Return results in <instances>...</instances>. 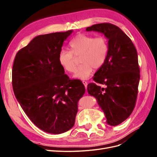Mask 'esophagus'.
Segmentation results:
<instances>
[{"instance_id": "34e87169", "label": "esophagus", "mask_w": 157, "mask_h": 157, "mask_svg": "<svg viewBox=\"0 0 157 157\" xmlns=\"http://www.w3.org/2000/svg\"><path fill=\"white\" fill-rule=\"evenodd\" d=\"M82 83H83V84L84 85V87H85V88L86 89V88H87V85H88V82H86V81H82Z\"/></svg>"}]
</instances>
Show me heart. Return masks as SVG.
Masks as SVG:
<instances>
[{"instance_id":"b5f03b06","label":"heart","mask_w":157,"mask_h":157,"mask_svg":"<svg viewBox=\"0 0 157 157\" xmlns=\"http://www.w3.org/2000/svg\"><path fill=\"white\" fill-rule=\"evenodd\" d=\"M71 51L61 50L58 54L59 64L68 72L75 69V56H80L82 64L75 70L73 77L86 80L93 69H99L105 63L109 52L107 39L104 36L95 37L86 34H78L70 42Z\"/></svg>"}]
</instances>
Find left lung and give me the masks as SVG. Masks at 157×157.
<instances>
[{
  "mask_svg": "<svg viewBox=\"0 0 157 157\" xmlns=\"http://www.w3.org/2000/svg\"><path fill=\"white\" fill-rule=\"evenodd\" d=\"M86 31L101 33L108 39L107 59L94 77L105 87L90 83L87 90L97 99L107 124L117 126L129 117L136 105L140 78L137 50L130 38L111 23L95 24Z\"/></svg>",
  "mask_w": 157,
  "mask_h": 157,
  "instance_id": "8db88e82",
  "label": "left lung"
}]
</instances>
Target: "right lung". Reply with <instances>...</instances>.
<instances>
[{"label":"right lung","instance_id":"1","mask_svg":"<svg viewBox=\"0 0 157 157\" xmlns=\"http://www.w3.org/2000/svg\"><path fill=\"white\" fill-rule=\"evenodd\" d=\"M73 31L35 37L13 61L17 100L33 124L50 134H62L74 126L78 101L85 92L82 82L69 79L58 61L63 42Z\"/></svg>","mask_w":157,"mask_h":157}]
</instances>
